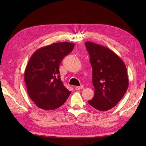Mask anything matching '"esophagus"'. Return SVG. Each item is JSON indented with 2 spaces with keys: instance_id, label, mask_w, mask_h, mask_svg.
I'll list each match as a JSON object with an SVG mask.
<instances>
[{
  "instance_id": "obj_1",
  "label": "esophagus",
  "mask_w": 146,
  "mask_h": 146,
  "mask_svg": "<svg viewBox=\"0 0 146 146\" xmlns=\"http://www.w3.org/2000/svg\"><path fill=\"white\" fill-rule=\"evenodd\" d=\"M83 86L81 85L80 86H76V88H75V89H76V90H80L83 89Z\"/></svg>"
}]
</instances>
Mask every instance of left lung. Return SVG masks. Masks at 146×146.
I'll list each match as a JSON object with an SVG mask.
<instances>
[{
	"label": "left lung",
	"instance_id": "1",
	"mask_svg": "<svg viewBox=\"0 0 146 146\" xmlns=\"http://www.w3.org/2000/svg\"><path fill=\"white\" fill-rule=\"evenodd\" d=\"M92 68L94 96L88 100L91 107L99 111H107L120 101L129 86L125 64L122 59L108 48L87 41Z\"/></svg>",
	"mask_w": 146,
	"mask_h": 146
}]
</instances>
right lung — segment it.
I'll use <instances>...</instances> for the list:
<instances>
[{"instance_id": "1", "label": "right lung", "mask_w": 146, "mask_h": 146, "mask_svg": "<svg viewBox=\"0 0 146 146\" xmlns=\"http://www.w3.org/2000/svg\"><path fill=\"white\" fill-rule=\"evenodd\" d=\"M74 44L56 42L39 48L31 56L24 73L30 98L39 108L53 110L67 100L71 91L61 82L59 66Z\"/></svg>"}]
</instances>
